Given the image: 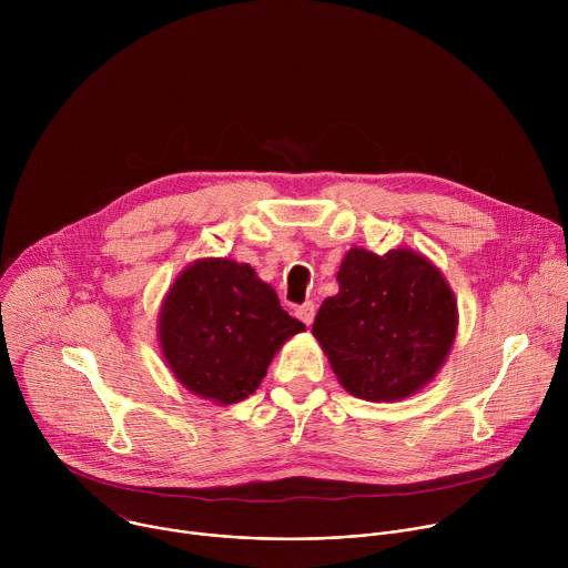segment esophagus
I'll use <instances>...</instances> for the list:
<instances>
[{"label": "esophagus", "instance_id": "esophagus-1", "mask_svg": "<svg viewBox=\"0 0 568 568\" xmlns=\"http://www.w3.org/2000/svg\"><path fill=\"white\" fill-rule=\"evenodd\" d=\"M314 314H316V307H314V303H312V301L303 303V305L296 310V316H298V318L305 323V326H312Z\"/></svg>", "mask_w": 568, "mask_h": 568}]
</instances>
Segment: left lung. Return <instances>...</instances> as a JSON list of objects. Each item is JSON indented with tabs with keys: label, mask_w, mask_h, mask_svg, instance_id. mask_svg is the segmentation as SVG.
I'll return each mask as SVG.
<instances>
[{
	"label": "left lung",
	"mask_w": 568,
	"mask_h": 568,
	"mask_svg": "<svg viewBox=\"0 0 568 568\" xmlns=\"http://www.w3.org/2000/svg\"><path fill=\"white\" fill-rule=\"evenodd\" d=\"M339 292L316 312L312 335L355 397L397 402L418 393L445 364L458 307L440 270L414 250L384 256L353 247Z\"/></svg>",
	"instance_id": "8db88e82"
}]
</instances>
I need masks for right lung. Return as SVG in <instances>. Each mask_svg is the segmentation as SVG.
Instances as JSON below:
<instances>
[{
    "label": "right lung",
    "mask_w": 568,
    "mask_h": 568,
    "mask_svg": "<svg viewBox=\"0 0 568 568\" xmlns=\"http://www.w3.org/2000/svg\"><path fill=\"white\" fill-rule=\"evenodd\" d=\"M305 326L272 285L226 258L189 265L159 312V344L178 382L217 404L250 397L278 348Z\"/></svg>",
    "instance_id": "1"
}]
</instances>
